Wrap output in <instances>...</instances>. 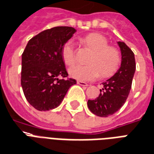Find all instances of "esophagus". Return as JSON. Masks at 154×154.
<instances>
[{"instance_id": "esophagus-1", "label": "esophagus", "mask_w": 154, "mask_h": 154, "mask_svg": "<svg viewBox=\"0 0 154 154\" xmlns=\"http://www.w3.org/2000/svg\"><path fill=\"white\" fill-rule=\"evenodd\" d=\"M77 84H79V85H81V86H84V87H87L88 84H87V83H85V82L84 81H79V80H78L77 81Z\"/></svg>"}]
</instances>
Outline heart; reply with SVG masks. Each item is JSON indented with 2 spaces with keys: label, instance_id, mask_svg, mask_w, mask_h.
Segmentation results:
<instances>
[{
  "label": "heart",
  "instance_id": "1",
  "mask_svg": "<svg viewBox=\"0 0 154 154\" xmlns=\"http://www.w3.org/2000/svg\"><path fill=\"white\" fill-rule=\"evenodd\" d=\"M80 42L92 51L88 60V65L76 64L69 68L70 77L80 81H91L99 77H109L115 73L121 63V54L118 48L108 45V40L102 35L91 33L82 37ZM62 61L67 66L75 61V48L72 40L63 44L61 49Z\"/></svg>",
  "mask_w": 154,
  "mask_h": 154
}]
</instances>
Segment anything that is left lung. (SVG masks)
Instances as JSON below:
<instances>
[{
  "label": "left lung",
  "mask_w": 154,
  "mask_h": 154,
  "mask_svg": "<svg viewBox=\"0 0 154 154\" xmlns=\"http://www.w3.org/2000/svg\"><path fill=\"white\" fill-rule=\"evenodd\" d=\"M122 55L121 66L114 76L102 83L103 88L94 100H88V106L92 114L99 117L114 114L122 107L128 98L136 70L135 55L124 42L119 41Z\"/></svg>",
  "instance_id": "obj_1"
}]
</instances>
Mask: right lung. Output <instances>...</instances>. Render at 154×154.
<instances>
[{
  "label": "right lung",
  "instance_id": "obj_1",
  "mask_svg": "<svg viewBox=\"0 0 154 154\" xmlns=\"http://www.w3.org/2000/svg\"><path fill=\"white\" fill-rule=\"evenodd\" d=\"M75 32L71 26L47 29L29 40L22 54L21 85L26 100L37 110L57 108L76 84L74 79H65L68 73L61 56L63 44Z\"/></svg>",
  "mask_w": 154,
  "mask_h": 154
}]
</instances>
